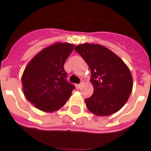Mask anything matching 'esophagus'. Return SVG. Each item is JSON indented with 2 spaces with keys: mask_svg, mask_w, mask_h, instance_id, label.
Returning a JSON list of instances; mask_svg holds the SVG:
<instances>
[{
  "mask_svg": "<svg viewBox=\"0 0 151 151\" xmlns=\"http://www.w3.org/2000/svg\"><path fill=\"white\" fill-rule=\"evenodd\" d=\"M82 82H81V83H79V84H77L76 85V87H77V89H80L81 88V86H82Z\"/></svg>",
  "mask_w": 151,
  "mask_h": 151,
  "instance_id": "obj_1",
  "label": "esophagus"
}]
</instances>
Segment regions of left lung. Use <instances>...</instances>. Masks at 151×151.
Instances as JSON below:
<instances>
[{
  "label": "left lung",
  "mask_w": 151,
  "mask_h": 151,
  "mask_svg": "<svg viewBox=\"0 0 151 151\" xmlns=\"http://www.w3.org/2000/svg\"><path fill=\"white\" fill-rule=\"evenodd\" d=\"M91 71L93 95L85 99L88 110L99 116L115 113L125 104L133 89L128 66L107 47L94 43L75 47Z\"/></svg>",
  "instance_id": "obj_1"
}]
</instances>
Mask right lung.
<instances>
[{
  "instance_id": "1",
  "label": "right lung",
  "mask_w": 151,
  "mask_h": 151,
  "mask_svg": "<svg viewBox=\"0 0 151 151\" xmlns=\"http://www.w3.org/2000/svg\"><path fill=\"white\" fill-rule=\"evenodd\" d=\"M73 47L72 43H55L38 53L25 68L22 77L25 97L41 111L62 108L75 89L64 69Z\"/></svg>"
}]
</instances>
